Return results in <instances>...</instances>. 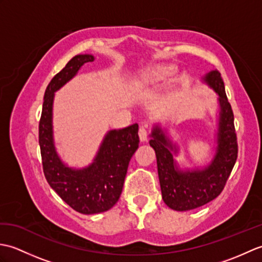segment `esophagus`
Instances as JSON below:
<instances>
[{"instance_id": "34e87169", "label": "esophagus", "mask_w": 262, "mask_h": 262, "mask_svg": "<svg viewBox=\"0 0 262 262\" xmlns=\"http://www.w3.org/2000/svg\"><path fill=\"white\" fill-rule=\"evenodd\" d=\"M138 135H140V140L142 142H145L147 140V127L145 125L140 126V129H138Z\"/></svg>"}]
</instances>
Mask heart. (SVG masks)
Instances as JSON below:
<instances>
[{"label":"heart","mask_w":262,"mask_h":262,"mask_svg":"<svg viewBox=\"0 0 262 262\" xmlns=\"http://www.w3.org/2000/svg\"><path fill=\"white\" fill-rule=\"evenodd\" d=\"M171 72H172V69L168 68V66H157V68L148 70L146 73L144 74L143 79L145 81H151V82L158 81L171 74Z\"/></svg>","instance_id":"heart-1"}]
</instances>
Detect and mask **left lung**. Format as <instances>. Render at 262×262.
Returning <instances> with one entry per match:
<instances>
[{
  "mask_svg": "<svg viewBox=\"0 0 262 262\" xmlns=\"http://www.w3.org/2000/svg\"><path fill=\"white\" fill-rule=\"evenodd\" d=\"M204 80L220 97L221 110L217 132L219 146L211 163L202 170L181 171L178 169L173 159L178 148L160 127H154L153 138L149 141V145L157 154L163 202L178 211L198 208L220 196L237 159L234 115L226 97L223 79L219 71H213L206 75Z\"/></svg>",
  "mask_w": 262,
  "mask_h": 262,
  "instance_id": "8db88e82",
  "label": "left lung"
}]
</instances>
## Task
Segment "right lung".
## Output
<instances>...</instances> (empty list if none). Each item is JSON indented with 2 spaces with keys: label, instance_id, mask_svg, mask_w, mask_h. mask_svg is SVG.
<instances>
[{
  "label": "right lung",
  "instance_id": "1",
  "mask_svg": "<svg viewBox=\"0 0 262 262\" xmlns=\"http://www.w3.org/2000/svg\"><path fill=\"white\" fill-rule=\"evenodd\" d=\"M92 55H76L55 75L45 91L39 120L43 174L47 182L70 207L81 214H98L118 202L128 164L140 144L138 125L110 130L104 137L94 162L85 169L66 166L54 147L52 110L54 92L73 77L83 64L93 62Z\"/></svg>",
  "mask_w": 262,
  "mask_h": 262
}]
</instances>
